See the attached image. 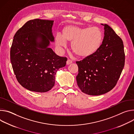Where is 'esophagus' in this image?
Here are the masks:
<instances>
[{
	"mask_svg": "<svg viewBox=\"0 0 134 134\" xmlns=\"http://www.w3.org/2000/svg\"><path fill=\"white\" fill-rule=\"evenodd\" d=\"M72 63V61L71 60H70V59H68L67 61H66V64L67 65H69L70 64H71Z\"/></svg>",
	"mask_w": 134,
	"mask_h": 134,
	"instance_id": "1",
	"label": "esophagus"
}]
</instances>
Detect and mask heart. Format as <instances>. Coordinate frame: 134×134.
<instances>
[{
  "label": "heart",
  "mask_w": 134,
  "mask_h": 134,
  "mask_svg": "<svg viewBox=\"0 0 134 134\" xmlns=\"http://www.w3.org/2000/svg\"><path fill=\"white\" fill-rule=\"evenodd\" d=\"M104 34L98 27H81L74 25L65 26L62 36L55 38L56 46L66 47V42H71V49L78 57L86 58L93 56L101 48Z\"/></svg>",
  "instance_id": "b5f03b06"
}]
</instances>
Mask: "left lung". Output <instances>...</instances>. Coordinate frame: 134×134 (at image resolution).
Returning <instances> with one entry per match:
<instances>
[{
    "instance_id": "obj_1",
    "label": "left lung",
    "mask_w": 134,
    "mask_h": 134,
    "mask_svg": "<svg viewBox=\"0 0 134 134\" xmlns=\"http://www.w3.org/2000/svg\"><path fill=\"white\" fill-rule=\"evenodd\" d=\"M100 49L93 56L77 61V84L88 95L105 94L115 87L125 65V55L122 39L107 24Z\"/></svg>"
}]
</instances>
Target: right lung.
Masks as SVG:
<instances>
[{"instance_id":"obj_1","label":"right lung","mask_w":134,"mask_h":134,"mask_svg":"<svg viewBox=\"0 0 134 134\" xmlns=\"http://www.w3.org/2000/svg\"><path fill=\"white\" fill-rule=\"evenodd\" d=\"M54 21L34 19L26 22L14 36L10 56L17 80L30 91L44 93L55 85L56 73L67 58L49 47L54 41Z\"/></svg>"}]
</instances>
